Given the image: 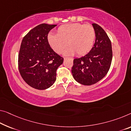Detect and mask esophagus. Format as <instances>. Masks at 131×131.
Here are the masks:
<instances>
[{"mask_svg": "<svg viewBox=\"0 0 131 131\" xmlns=\"http://www.w3.org/2000/svg\"><path fill=\"white\" fill-rule=\"evenodd\" d=\"M64 60H65V59H67V58H66V57H64Z\"/></svg>", "mask_w": 131, "mask_h": 131, "instance_id": "esophagus-1", "label": "esophagus"}]
</instances>
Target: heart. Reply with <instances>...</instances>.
I'll return each instance as SVG.
<instances>
[{"mask_svg":"<svg viewBox=\"0 0 131 131\" xmlns=\"http://www.w3.org/2000/svg\"><path fill=\"white\" fill-rule=\"evenodd\" d=\"M95 33L90 25L71 23L60 26L57 34L49 33L47 40L51 49L56 53L61 54L67 45L70 47L64 51V55L77 54L84 56L93 47Z\"/></svg>","mask_w":131,"mask_h":131,"instance_id":"1","label":"heart"}]
</instances>
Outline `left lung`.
<instances>
[{"label": "left lung", "instance_id": "obj_1", "mask_svg": "<svg viewBox=\"0 0 131 131\" xmlns=\"http://www.w3.org/2000/svg\"><path fill=\"white\" fill-rule=\"evenodd\" d=\"M95 41L89 53L74 59L71 72L76 81L84 85H91L102 79L110 70L112 59L111 42L104 30L92 23Z\"/></svg>", "mask_w": 131, "mask_h": 131}]
</instances>
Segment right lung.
I'll list each match as a JSON object with an SVG mask.
<instances>
[{"label": "right lung", "instance_id": "right-lung-1", "mask_svg": "<svg viewBox=\"0 0 131 131\" xmlns=\"http://www.w3.org/2000/svg\"><path fill=\"white\" fill-rule=\"evenodd\" d=\"M56 25L43 23L31 29L22 40L18 65L20 75L28 85L43 90L56 80V71L64 59L51 49L47 40Z\"/></svg>", "mask_w": 131, "mask_h": 131}]
</instances>
